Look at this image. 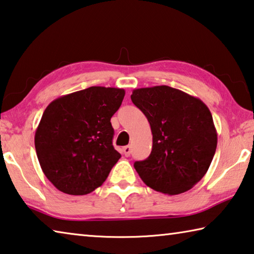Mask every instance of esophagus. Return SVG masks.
I'll list each match as a JSON object with an SVG mask.
<instances>
[{"instance_id":"1","label":"esophagus","mask_w":254,"mask_h":254,"mask_svg":"<svg viewBox=\"0 0 254 254\" xmlns=\"http://www.w3.org/2000/svg\"><path fill=\"white\" fill-rule=\"evenodd\" d=\"M130 153H131L130 146H125V147H123V154H124L125 156H129Z\"/></svg>"}]
</instances>
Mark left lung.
<instances>
[{
	"instance_id": "obj_1",
	"label": "left lung",
	"mask_w": 254,
	"mask_h": 254,
	"mask_svg": "<svg viewBox=\"0 0 254 254\" xmlns=\"http://www.w3.org/2000/svg\"><path fill=\"white\" fill-rule=\"evenodd\" d=\"M134 105L146 116L152 152L134 168L149 188L178 194L205 176L217 146L211 114L200 99L168 85L135 89Z\"/></svg>"
}]
</instances>
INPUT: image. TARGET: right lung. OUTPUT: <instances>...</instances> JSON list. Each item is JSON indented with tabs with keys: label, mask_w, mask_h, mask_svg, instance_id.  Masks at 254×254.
<instances>
[{
	"label": "right lung",
	"mask_w": 254,
	"mask_h": 254,
	"mask_svg": "<svg viewBox=\"0 0 254 254\" xmlns=\"http://www.w3.org/2000/svg\"><path fill=\"white\" fill-rule=\"evenodd\" d=\"M125 90L91 86L54 100L35 134L45 176L62 192H92L120 159L112 145L110 119L122 106Z\"/></svg>",
	"instance_id": "1"
}]
</instances>
